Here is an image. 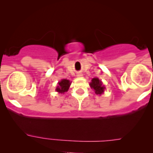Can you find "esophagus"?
<instances>
[{"label":"esophagus","instance_id":"obj_1","mask_svg":"<svg viewBox=\"0 0 153 153\" xmlns=\"http://www.w3.org/2000/svg\"><path fill=\"white\" fill-rule=\"evenodd\" d=\"M81 75H81V74H78V76H81Z\"/></svg>","mask_w":153,"mask_h":153}]
</instances>
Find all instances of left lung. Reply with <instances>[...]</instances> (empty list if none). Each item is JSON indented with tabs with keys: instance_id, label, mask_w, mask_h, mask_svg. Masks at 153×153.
Instances as JSON below:
<instances>
[{
	"instance_id": "left-lung-1",
	"label": "left lung",
	"mask_w": 153,
	"mask_h": 153,
	"mask_svg": "<svg viewBox=\"0 0 153 153\" xmlns=\"http://www.w3.org/2000/svg\"><path fill=\"white\" fill-rule=\"evenodd\" d=\"M91 88L94 89L95 94L96 95H100L104 93V89H105V86L103 85V83L101 81H100L98 78H92L91 83L89 84Z\"/></svg>"
}]
</instances>
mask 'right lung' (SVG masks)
<instances>
[{
	"label": "right lung",
	"mask_w": 153,
	"mask_h": 153,
	"mask_svg": "<svg viewBox=\"0 0 153 153\" xmlns=\"http://www.w3.org/2000/svg\"><path fill=\"white\" fill-rule=\"evenodd\" d=\"M70 85L71 82L69 80L62 79L61 81L58 82V86H57L55 90H56V92H59V93H64V92H67Z\"/></svg>",
	"instance_id": "obj_1"
}]
</instances>
